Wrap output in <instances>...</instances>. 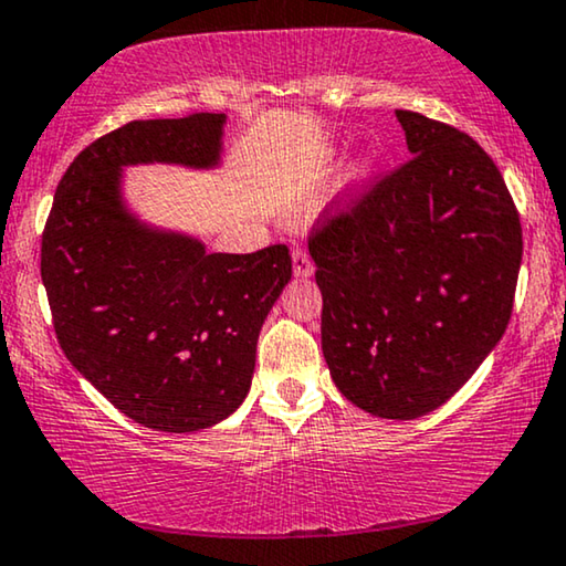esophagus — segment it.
<instances>
[{"label":"esophagus","instance_id":"obj_1","mask_svg":"<svg viewBox=\"0 0 566 566\" xmlns=\"http://www.w3.org/2000/svg\"><path fill=\"white\" fill-rule=\"evenodd\" d=\"M292 266H294V274H297V276H310L315 272V261L305 249H294L292 251Z\"/></svg>","mask_w":566,"mask_h":566}]
</instances>
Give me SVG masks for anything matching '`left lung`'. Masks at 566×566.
I'll return each instance as SVG.
<instances>
[{"mask_svg":"<svg viewBox=\"0 0 566 566\" xmlns=\"http://www.w3.org/2000/svg\"><path fill=\"white\" fill-rule=\"evenodd\" d=\"M397 120L412 156L336 197L307 245L333 381L356 408L410 420L449 400L503 338L523 233L480 143L410 109Z\"/></svg>","mask_w":566,"mask_h":566,"instance_id":"obj_1","label":"left lung"}]
</instances>
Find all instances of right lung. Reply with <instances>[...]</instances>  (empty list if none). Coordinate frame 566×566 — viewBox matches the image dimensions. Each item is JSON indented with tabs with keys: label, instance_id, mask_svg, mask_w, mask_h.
<instances>
[{
	"label": "right lung",
	"instance_id": "obj_1",
	"mask_svg": "<svg viewBox=\"0 0 566 566\" xmlns=\"http://www.w3.org/2000/svg\"><path fill=\"white\" fill-rule=\"evenodd\" d=\"M226 115L133 120L78 154L41 238L55 338L117 410L166 433L220 423L243 402L264 317L292 276L284 243L207 253L120 205V166H212Z\"/></svg>",
	"mask_w": 566,
	"mask_h": 566
}]
</instances>
